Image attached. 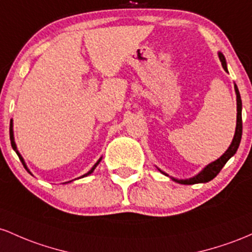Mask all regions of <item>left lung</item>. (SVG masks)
I'll return each mask as SVG.
<instances>
[{"label": "left lung", "mask_w": 252, "mask_h": 252, "mask_svg": "<svg viewBox=\"0 0 252 252\" xmlns=\"http://www.w3.org/2000/svg\"><path fill=\"white\" fill-rule=\"evenodd\" d=\"M218 56H219L220 62H221L222 67H224L225 71H227V64H226V59L224 57L221 52H218ZM234 92H236L237 95V125H236V132H234L233 135V139L231 145L228 146V149L226 150L224 152L222 156H220L218 159L214 160L210 164L205 166L199 174H196L195 176L190 177V179H185V180H179V179H175V177L169 176L166 172H164L160 170L159 168H157L158 170L162 172L163 175L165 176H169L172 181L175 182L180 183V185H195V183H206L208 181L213 180L214 177L219 174L220 170L222 169V166L225 165L226 162L230 159L231 157L234 156V154L237 152V150L239 148V144H240V139H242V131H243V124H242V98H240V94H239V90L237 88V86L234 84Z\"/></svg>", "instance_id": "left-lung-1"}]
</instances>
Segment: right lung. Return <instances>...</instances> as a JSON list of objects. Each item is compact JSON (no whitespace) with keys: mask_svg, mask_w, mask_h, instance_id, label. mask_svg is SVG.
Wrapping results in <instances>:
<instances>
[{"mask_svg":"<svg viewBox=\"0 0 252 252\" xmlns=\"http://www.w3.org/2000/svg\"><path fill=\"white\" fill-rule=\"evenodd\" d=\"M9 134H10V143H12V148H13V150H14V151H15V152H16V155H18V156H19V158H20V160H21V162H22V164H24L25 169H26V170H27V171H28V172H30V174H31L30 169H28V168H27L26 163H25V159H24V158H22V156H21V155H20V152L18 151V148H16V144H15V140H14V131H13V119H12V120H10V127H9ZM101 159H102V157H101V158H100V159H98V160H97V162H96V163L94 164V165H93V168H92V169H90V170H89L88 172H87V174L82 175V176H81V177H86V176H88V175H90V174H92V172L95 170V168H96V166H97V165H98V163H100V162H101ZM69 182H72V181H69ZM69 182H65V183H69Z\"/></svg>","mask_w":252,"mask_h":252,"instance_id":"add662e5","label":"right lung"}]
</instances>
